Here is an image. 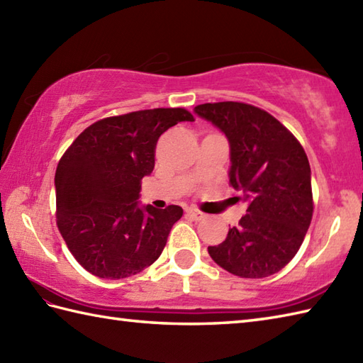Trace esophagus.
Returning a JSON list of instances; mask_svg holds the SVG:
<instances>
[{
    "mask_svg": "<svg viewBox=\"0 0 363 363\" xmlns=\"http://www.w3.org/2000/svg\"><path fill=\"white\" fill-rule=\"evenodd\" d=\"M187 215H189V217H190L191 220H195V221H201V220L204 218V213L196 211V209H189V211H187Z\"/></svg>",
    "mask_w": 363,
    "mask_h": 363,
    "instance_id": "1",
    "label": "esophagus"
}]
</instances>
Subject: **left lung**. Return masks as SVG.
Returning a JSON list of instances; mask_svg holds the SVG:
<instances>
[{"instance_id":"8db88e82","label":"left lung","mask_w":363,"mask_h":363,"mask_svg":"<svg viewBox=\"0 0 363 363\" xmlns=\"http://www.w3.org/2000/svg\"><path fill=\"white\" fill-rule=\"evenodd\" d=\"M194 112L226 135L229 182L248 204L211 257L240 277H267L295 257L311 226V165L303 146L268 112L245 103H207Z\"/></svg>"}]
</instances>
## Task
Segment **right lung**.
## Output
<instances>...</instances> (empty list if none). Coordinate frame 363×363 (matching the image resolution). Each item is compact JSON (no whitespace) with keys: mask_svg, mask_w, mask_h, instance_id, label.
Segmentation results:
<instances>
[{"mask_svg":"<svg viewBox=\"0 0 363 363\" xmlns=\"http://www.w3.org/2000/svg\"><path fill=\"white\" fill-rule=\"evenodd\" d=\"M194 115L150 109L90 125L65 151L54 176L57 228L74 259L103 279L140 273L164 251L182 207L142 206L159 137Z\"/></svg>","mask_w":363,"mask_h":363,"instance_id":"obj_1","label":"right lung"}]
</instances>
